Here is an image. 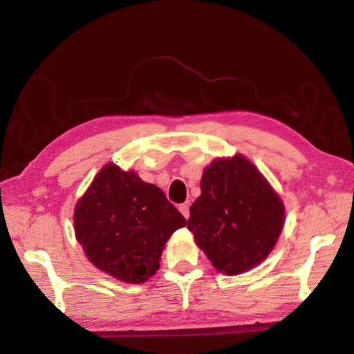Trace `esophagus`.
Wrapping results in <instances>:
<instances>
[{"label":"esophagus","instance_id":"esophagus-1","mask_svg":"<svg viewBox=\"0 0 354 354\" xmlns=\"http://www.w3.org/2000/svg\"><path fill=\"white\" fill-rule=\"evenodd\" d=\"M178 211L183 214V217L187 220L190 216V211H189V203H180L178 205Z\"/></svg>","mask_w":354,"mask_h":354}]
</instances>
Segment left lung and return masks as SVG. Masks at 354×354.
<instances>
[{"label": "left lung", "instance_id": "obj_1", "mask_svg": "<svg viewBox=\"0 0 354 354\" xmlns=\"http://www.w3.org/2000/svg\"><path fill=\"white\" fill-rule=\"evenodd\" d=\"M283 223L281 196L248 158L236 153L203 169L187 229L214 269L234 276L269 257Z\"/></svg>", "mask_w": 354, "mask_h": 354}]
</instances>
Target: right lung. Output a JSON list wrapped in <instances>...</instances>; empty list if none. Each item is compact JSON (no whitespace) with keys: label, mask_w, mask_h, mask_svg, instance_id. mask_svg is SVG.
Instances as JSON below:
<instances>
[{"label":"right lung","mask_w":354,"mask_h":354,"mask_svg":"<svg viewBox=\"0 0 354 354\" xmlns=\"http://www.w3.org/2000/svg\"><path fill=\"white\" fill-rule=\"evenodd\" d=\"M185 226L162 190L112 162L95 174L73 211L75 238L85 257L127 283L152 277L167 241Z\"/></svg>","instance_id":"right-lung-1"}]
</instances>
